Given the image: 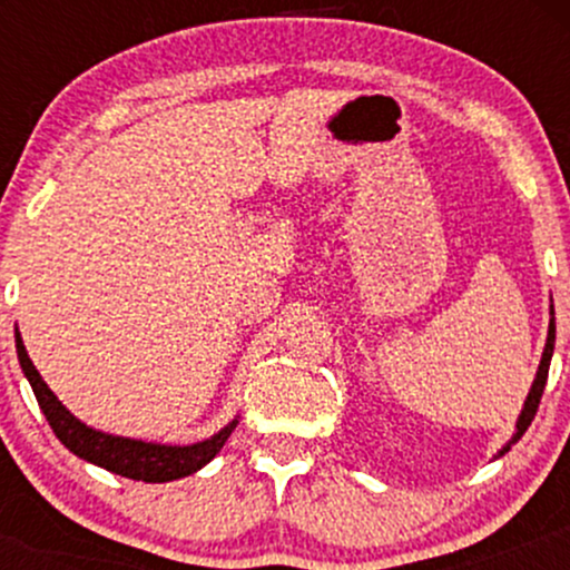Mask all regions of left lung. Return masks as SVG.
<instances>
[{"instance_id": "1", "label": "left lung", "mask_w": 570, "mask_h": 570, "mask_svg": "<svg viewBox=\"0 0 570 570\" xmlns=\"http://www.w3.org/2000/svg\"><path fill=\"white\" fill-rule=\"evenodd\" d=\"M552 316H554V313H552ZM552 351H554V318H549V337H547V348H544V356H541V364H539V372H535L533 389H531V394H528V399H525V407H522V415H520V421H517V434L512 436V442H517V440H520L522 434H525L528 426H531V421H533L535 410H539L541 394H544L547 375H549V362H552ZM512 442H509V444H512ZM509 444H507V448L501 450L499 455L507 453V450H509Z\"/></svg>"}]
</instances>
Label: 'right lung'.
Listing matches in <instances>:
<instances>
[{
  "mask_svg": "<svg viewBox=\"0 0 570 570\" xmlns=\"http://www.w3.org/2000/svg\"><path fill=\"white\" fill-rule=\"evenodd\" d=\"M16 348L18 358H21V367L29 377L35 396L42 407L45 417H48L53 434L61 440L75 455L85 458V461L104 466L107 472H115L128 480H141V482H171L179 476H187L198 472L200 466H206L214 455L219 453L222 444L227 442L230 431L235 429V421L230 426H225L219 434H214L212 440L187 444V448H168V444H153V442H139V440H122V436L101 434V431L88 429L85 423L77 421L71 412L58 402L53 391L48 389V383L39 377L35 364H31L29 353L23 348V340L16 332Z\"/></svg>",
  "mask_w": 570,
  "mask_h": 570,
  "instance_id": "1",
  "label": "right lung"
}]
</instances>
